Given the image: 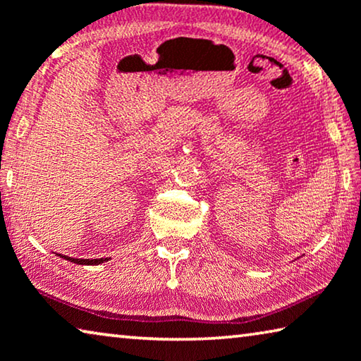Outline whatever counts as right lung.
<instances>
[{
    "label": "right lung",
    "mask_w": 361,
    "mask_h": 361,
    "mask_svg": "<svg viewBox=\"0 0 361 361\" xmlns=\"http://www.w3.org/2000/svg\"><path fill=\"white\" fill-rule=\"evenodd\" d=\"M62 257H64V259L68 262L77 263V265H99V263L109 260V259H91V260L90 259H72V257H66V255H62Z\"/></svg>",
    "instance_id": "obj_1"
}]
</instances>
